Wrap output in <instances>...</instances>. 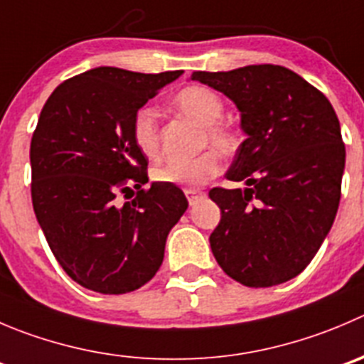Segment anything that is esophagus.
Masks as SVG:
<instances>
[{
    "instance_id": "34e87169",
    "label": "esophagus",
    "mask_w": 364,
    "mask_h": 364,
    "mask_svg": "<svg viewBox=\"0 0 364 364\" xmlns=\"http://www.w3.org/2000/svg\"><path fill=\"white\" fill-rule=\"evenodd\" d=\"M184 193H186V196H188L189 205H195V203L198 202L200 198H203V195H205V193L200 191V189H186Z\"/></svg>"
}]
</instances>
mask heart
I'll use <instances>...</instances> for the list:
<instances>
[{
	"label": "heart",
	"mask_w": 364,
	"mask_h": 364,
	"mask_svg": "<svg viewBox=\"0 0 364 364\" xmlns=\"http://www.w3.org/2000/svg\"><path fill=\"white\" fill-rule=\"evenodd\" d=\"M171 107L188 119L202 127L198 146L213 148L202 151L189 161H169L154 169V180L161 184L180 186L186 189H196L205 186L220 173L221 157H232L240 148V136L228 123L221 121L223 100L209 87L189 85L178 91L173 98ZM130 134L137 150L148 159L155 161L161 155V134L155 110L141 107L132 117Z\"/></svg>",
	"instance_id": "obj_1"
}]
</instances>
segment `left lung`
<instances>
[{"label": "left lung", "instance_id": "left-lung-1", "mask_svg": "<svg viewBox=\"0 0 364 364\" xmlns=\"http://www.w3.org/2000/svg\"><path fill=\"white\" fill-rule=\"evenodd\" d=\"M191 80L227 95L247 139L227 173L247 189L213 188L221 209L210 250L248 288L288 282L313 261L341 198L345 143L331 102L282 65L195 71Z\"/></svg>", "mask_w": 364, "mask_h": 364}]
</instances>
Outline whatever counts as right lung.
Wrapping results in <instances>:
<instances>
[{
    "label": "right lung",
    "instance_id": "right-lung-1",
    "mask_svg": "<svg viewBox=\"0 0 364 364\" xmlns=\"http://www.w3.org/2000/svg\"><path fill=\"white\" fill-rule=\"evenodd\" d=\"M180 75L96 68L62 82L41 110L30 144L33 210L58 264L91 291L144 286L188 209L176 186L144 188L148 161L130 134L134 114Z\"/></svg>",
    "mask_w": 364,
    "mask_h": 364
}]
</instances>
